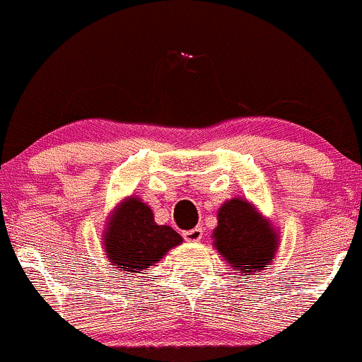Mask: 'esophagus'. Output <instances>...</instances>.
<instances>
[{
  "label": "esophagus",
  "mask_w": 362,
  "mask_h": 362,
  "mask_svg": "<svg viewBox=\"0 0 362 362\" xmlns=\"http://www.w3.org/2000/svg\"><path fill=\"white\" fill-rule=\"evenodd\" d=\"M184 239L187 242H199L202 239V228L201 226H194V228L185 230Z\"/></svg>",
  "instance_id": "1"
}]
</instances>
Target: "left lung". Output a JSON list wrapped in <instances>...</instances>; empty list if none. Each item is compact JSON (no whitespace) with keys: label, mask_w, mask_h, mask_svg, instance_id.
Masks as SVG:
<instances>
[{"label":"left lung","mask_w":362,"mask_h":362,"mask_svg":"<svg viewBox=\"0 0 362 362\" xmlns=\"http://www.w3.org/2000/svg\"><path fill=\"white\" fill-rule=\"evenodd\" d=\"M213 239L230 268L247 276L266 268L278 244L275 230L244 199H232L221 206Z\"/></svg>","instance_id":"8db88e82"}]
</instances>
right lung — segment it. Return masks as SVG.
Listing matches in <instances>:
<instances>
[{
  "label": "right lung",
  "mask_w": 362,
  "mask_h": 362,
  "mask_svg": "<svg viewBox=\"0 0 362 362\" xmlns=\"http://www.w3.org/2000/svg\"><path fill=\"white\" fill-rule=\"evenodd\" d=\"M182 237L166 225H156L153 211L137 197L118 206L105 233V249L110 263L123 272L141 273L160 261Z\"/></svg>",
  "instance_id": "right-lung-1"
}]
</instances>
